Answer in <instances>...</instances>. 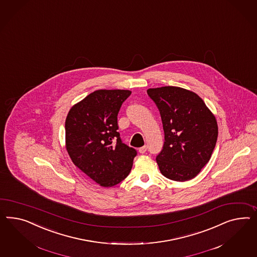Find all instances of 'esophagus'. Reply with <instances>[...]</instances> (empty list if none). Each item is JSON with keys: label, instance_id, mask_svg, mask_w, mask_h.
Returning <instances> with one entry per match:
<instances>
[{"label": "esophagus", "instance_id": "obj_1", "mask_svg": "<svg viewBox=\"0 0 257 257\" xmlns=\"http://www.w3.org/2000/svg\"><path fill=\"white\" fill-rule=\"evenodd\" d=\"M147 151V147L146 146H143L141 147V148H139V152L140 153H146Z\"/></svg>", "mask_w": 257, "mask_h": 257}]
</instances>
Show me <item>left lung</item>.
Listing matches in <instances>:
<instances>
[{
	"label": "left lung",
	"instance_id": "1",
	"mask_svg": "<svg viewBox=\"0 0 257 257\" xmlns=\"http://www.w3.org/2000/svg\"><path fill=\"white\" fill-rule=\"evenodd\" d=\"M147 92L159 108L165 132L163 150L156 156L161 173L172 181L194 179L215 148L214 115L193 91L166 86Z\"/></svg>",
	"mask_w": 257,
	"mask_h": 257
}]
</instances>
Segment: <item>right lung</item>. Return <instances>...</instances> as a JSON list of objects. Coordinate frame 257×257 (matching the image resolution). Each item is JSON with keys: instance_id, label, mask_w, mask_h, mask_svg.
I'll use <instances>...</instances> for the list:
<instances>
[{"instance_id": "right-lung-1", "label": "right lung", "mask_w": 257, "mask_h": 257, "mask_svg": "<svg viewBox=\"0 0 257 257\" xmlns=\"http://www.w3.org/2000/svg\"><path fill=\"white\" fill-rule=\"evenodd\" d=\"M130 90H99L75 104L65 120L66 150L73 163L103 187L123 181L137 151L122 142L118 113Z\"/></svg>"}]
</instances>
